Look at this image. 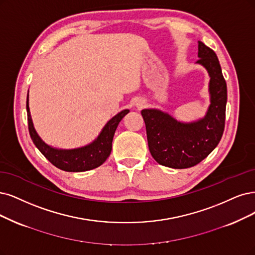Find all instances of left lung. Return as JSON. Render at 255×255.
Returning <instances> with one entry per match:
<instances>
[{
	"label": "left lung",
	"instance_id": "8db88e82",
	"mask_svg": "<svg viewBox=\"0 0 255 255\" xmlns=\"http://www.w3.org/2000/svg\"><path fill=\"white\" fill-rule=\"evenodd\" d=\"M197 43V63L205 66L211 78V104L206 117L191 124H183L159 110L144 109L140 112L150 153L158 164L175 169L201 163L218 146L225 129L227 85L215 52L203 42Z\"/></svg>",
	"mask_w": 255,
	"mask_h": 255
}]
</instances>
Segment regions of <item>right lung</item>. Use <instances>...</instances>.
I'll return each mask as SVG.
<instances>
[{"label":"right lung","instance_id":"add662e5","mask_svg":"<svg viewBox=\"0 0 255 255\" xmlns=\"http://www.w3.org/2000/svg\"><path fill=\"white\" fill-rule=\"evenodd\" d=\"M26 109L28 130H29V134L33 144L53 166L68 172L91 170V169L97 168L105 162L110 155L113 135H115L119 123L129 112L128 109H125L113 117L104 127L99 137L90 145L72 150H59L46 145L35 132L30 117L29 106H28V96L26 101Z\"/></svg>","mask_w":255,"mask_h":255}]
</instances>
